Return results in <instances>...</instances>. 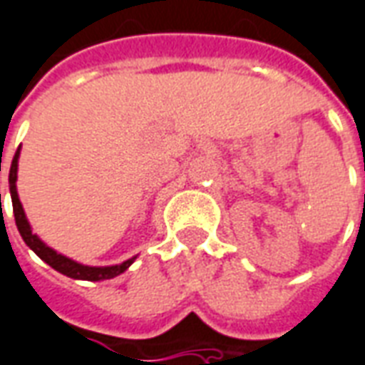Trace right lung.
I'll return each instance as SVG.
<instances>
[{
    "label": "right lung",
    "instance_id": "right-lung-1",
    "mask_svg": "<svg viewBox=\"0 0 365 365\" xmlns=\"http://www.w3.org/2000/svg\"><path fill=\"white\" fill-rule=\"evenodd\" d=\"M19 150L21 146L17 148L15 152L14 162H11V168H9V191H11V203H14V215H15V225L21 233L25 245L31 249L33 253L39 257L41 261H45L49 267H53L55 271H58L61 274H67L71 279L76 280H106L114 279L122 272L128 269L132 262L136 261V257H132L128 261L120 262V264H112V267H88V264H81V262L68 259L65 255L57 253L55 249H51L47 245L41 241L39 237L35 235L31 231V225L25 217V211H23L21 201H19V195H17V162H19Z\"/></svg>",
    "mask_w": 365,
    "mask_h": 365
}]
</instances>
